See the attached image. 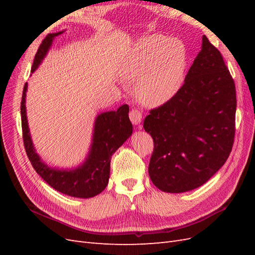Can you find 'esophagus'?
I'll return each mask as SVG.
<instances>
[{
	"label": "esophagus",
	"mask_w": 255,
	"mask_h": 255,
	"mask_svg": "<svg viewBox=\"0 0 255 255\" xmlns=\"http://www.w3.org/2000/svg\"><path fill=\"white\" fill-rule=\"evenodd\" d=\"M129 119L132 121L133 125L135 126L140 125V122L142 120V113L136 109H133L129 112Z\"/></svg>",
	"instance_id": "1"
}]
</instances>
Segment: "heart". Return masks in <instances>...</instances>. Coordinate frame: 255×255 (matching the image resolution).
<instances>
[{"instance_id":"heart-1","label":"heart","mask_w":255,"mask_h":255,"mask_svg":"<svg viewBox=\"0 0 255 255\" xmlns=\"http://www.w3.org/2000/svg\"><path fill=\"white\" fill-rule=\"evenodd\" d=\"M186 69V49L182 41L161 35L143 38L130 51L121 72L136 81L140 103L156 107L171 100L182 87Z\"/></svg>"}]
</instances>
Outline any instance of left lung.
I'll list each match as a JSON object with an SVG mask.
<instances>
[{"label":"left lung","mask_w":255,"mask_h":255,"mask_svg":"<svg viewBox=\"0 0 255 255\" xmlns=\"http://www.w3.org/2000/svg\"><path fill=\"white\" fill-rule=\"evenodd\" d=\"M235 113L234 80L219 50L203 36L181 89L143 121L154 142L152 183L161 191L180 194L210 180L232 151Z\"/></svg>","instance_id":"obj_1"}]
</instances>
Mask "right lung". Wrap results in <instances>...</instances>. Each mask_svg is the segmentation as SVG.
I'll list each match as a JSON object with an SVG mask.
<instances>
[{"label": "right lung", "instance_id": "right-lung-1", "mask_svg": "<svg viewBox=\"0 0 255 255\" xmlns=\"http://www.w3.org/2000/svg\"><path fill=\"white\" fill-rule=\"evenodd\" d=\"M63 33L64 30L49 34L44 38L35 55L32 73L47 55L54 38ZM26 91L27 83L23 88L21 101L23 142L27 157L36 172L51 187L67 196L87 199L102 192L109 184L112 155L133 133V126L128 118V106L122 105L116 112H105L97 116L88 156L81 166L66 170L49 167L35 151L27 125Z\"/></svg>", "mask_w": 255, "mask_h": 255}]
</instances>
